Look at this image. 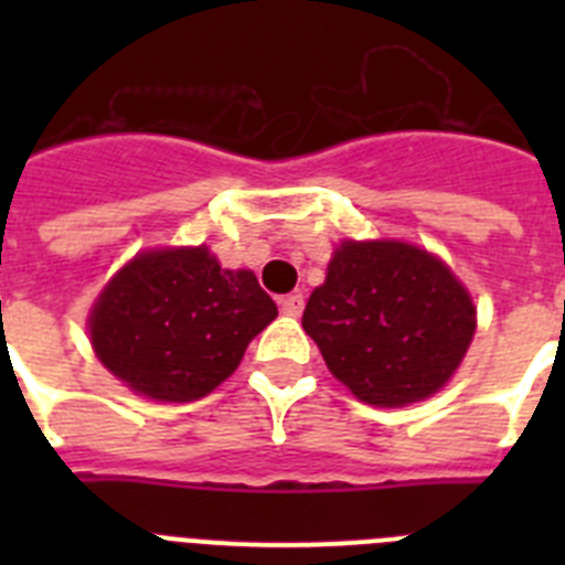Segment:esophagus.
<instances>
[{"instance_id": "obj_1", "label": "esophagus", "mask_w": 565, "mask_h": 565, "mask_svg": "<svg viewBox=\"0 0 565 565\" xmlns=\"http://www.w3.org/2000/svg\"><path fill=\"white\" fill-rule=\"evenodd\" d=\"M306 308V297L302 294H288V297L279 299V311L286 313V317H299Z\"/></svg>"}]
</instances>
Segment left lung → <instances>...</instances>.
Listing matches in <instances>:
<instances>
[{
	"instance_id": "left-lung-1",
	"label": "left lung",
	"mask_w": 565,
	"mask_h": 565,
	"mask_svg": "<svg viewBox=\"0 0 565 565\" xmlns=\"http://www.w3.org/2000/svg\"><path fill=\"white\" fill-rule=\"evenodd\" d=\"M302 328L353 396L404 407L450 382L476 333V306L430 252L398 239H344Z\"/></svg>"
}]
</instances>
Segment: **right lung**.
<instances>
[{"label": "right lung", "mask_w": 565, "mask_h": 565, "mask_svg": "<svg viewBox=\"0 0 565 565\" xmlns=\"http://www.w3.org/2000/svg\"><path fill=\"white\" fill-rule=\"evenodd\" d=\"M274 317V299L246 268H221L206 246L154 248L109 279L89 313V342L138 396L194 402L237 371Z\"/></svg>", "instance_id": "obj_1"}]
</instances>
